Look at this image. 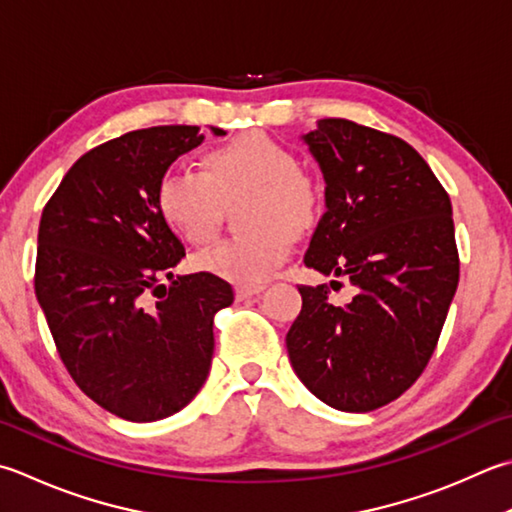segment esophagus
I'll list each match as a JSON object with an SVG mask.
<instances>
[{"label": "esophagus", "instance_id": "34e87169", "mask_svg": "<svg viewBox=\"0 0 512 512\" xmlns=\"http://www.w3.org/2000/svg\"><path fill=\"white\" fill-rule=\"evenodd\" d=\"M264 290V286H237L235 288V297L242 302V299H248V297H255Z\"/></svg>", "mask_w": 512, "mask_h": 512}]
</instances>
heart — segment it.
<instances>
[{"instance_id":"b5f03b06","label":"heart","mask_w":512,"mask_h":512,"mask_svg":"<svg viewBox=\"0 0 512 512\" xmlns=\"http://www.w3.org/2000/svg\"><path fill=\"white\" fill-rule=\"evenodd\" d=\"M242 197V228L248 233L206 250L195 266L226 282L255 286L286 262L293 233L313 228L324 208L322 184L299 166L293 150L250 130L208 148L199 157V173L170 170L155 186L159 217L195 248L213 242L222 206Z\"/></svg>"}]
</instances>
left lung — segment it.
I'll list each match as a JSON object with an SVG mask.
<instances>
[{"label":"left lung","instance_id":"1","mask_svg":"<svg viewBox=\"0 0 512 512\" xmlns=\"http://www.w3.org/2000/svg\"><path fill=\"white\" fill-rule=\"evenodd\" d=\"M326 179V213L304 264L346 277L355 297L299 286L302 310L286 335L297 377L324 404L368 413L424 373L459 282L453 206L433 170L404 139L319 119L304 135Z\"/></svg>","mask_w":512,"mask_h":512}]
</instances>
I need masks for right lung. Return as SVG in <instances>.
Returning <instances> with one entry per match:
<instances>
[{
  "label": "right lung",
  "instance_id": "obj_1",
  "mask_svg": "<svg viewBox=\"0 0 512 512\" xmlns=\"http://www.w3.org/2000/svg\"><path fill=\"white\" fill-rule=\"evenodd\" d=\"M202 142L199 126H153L99 144L39 222L35 295L57 353L95 404L128 422L175 415L199 393L215 313L235 299L215 275L173 279L184 244L155 206L159 177Z\"/></svg>",
  "mask_w": 512,
  "mask_h": 512
}]
</instances>
